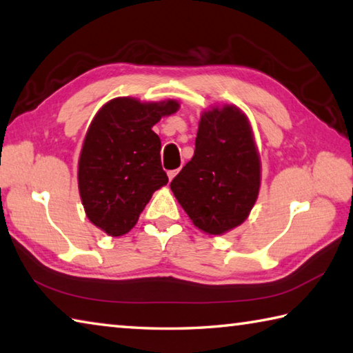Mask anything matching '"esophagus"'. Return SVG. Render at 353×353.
Instances as JSON below:
<instances>
[{
	"instance_id": "esophagus-1",
	"label": "esophagus",
	"mask_w": 353,
	"mask_h": 353,
	"mask_svg": "<svg viewBox=\"0 0 353 353\" xmlns=\"http://www.w3.org/2000/svg\"><path fill=\"white\" fill-rule=\"evenodd\" d=\"M177 172H179V170H171V171H168V179H170V182L172 181V179L176 177Z\"/></svg>"
}]
</instances>
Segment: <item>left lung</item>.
<instances>
[{
	"instance_id": "1",
	"label": "left lung",
	"mask_w": 353,
	"mask_h": 353,
	"mask_svg": "<svg viewBox=\"0 0 353 353\" xmlns=\"http://www.w3.org/2000/svg\"><path fill=\"white\" fill-rule=\"evenodd\" d=\"M261 183V161L246 113L234 103L200 116L191 161L170 188L200 231L223 236L250 217Z\"/></svg>"
}]
</instances>
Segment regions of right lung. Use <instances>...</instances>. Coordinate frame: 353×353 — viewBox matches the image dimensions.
Listing matches in <instances>:
<instances>
[{"mask_svg": "<svg viewBox=\"0 0 353 353\" xmlns=\"http://www.w3.org/2000/svg\"><path fill=\"white\" fill-rule=\"evenodd\" d=\"M179 108L174 99L119 96L103 103L90 122L78 161V188L87 219L110 237L133 230L153 192L168 183L162 143L151 128Z\"/></svg>", "mask_w": 353, "mask_h": 353, "instance_id": "right-lung-1", "label": "right lung"}]
</instances>
